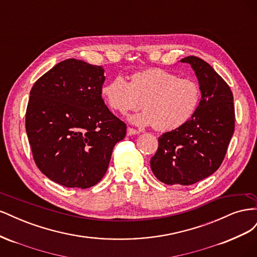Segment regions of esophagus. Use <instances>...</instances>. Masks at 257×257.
Listing matches in <instances>:
<instances>
[{
    "mask_svg": "<svg viewBox=\"0 0 257 257\" xmlns=\"http://www.w3.org/2000/svg\"><path fill=\"white\" fill-rule=\"evenodd\" d=\"M126 134H127V136L137 135V134H139V131H137V130H135V128H132V127H127Z\"/></svg>",
    "mask_w": 257,
    "mask_h": 257,
    "instance_id": "obj_1",
    "label": "esophagus"
}]
</instances>
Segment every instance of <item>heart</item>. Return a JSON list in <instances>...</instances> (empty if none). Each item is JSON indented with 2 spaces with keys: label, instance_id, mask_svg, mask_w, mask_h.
<instances>
[{
  "label": "heart",
  "instance_id": "b5f03b06",
  "mask_svg": "<svg viewBox=\"0 0 257 257\" xmlns=\"http://www.w3.org/2000/svg\"><path fill=\"white\" fill-rule=\"evenodd\" d=\"M100 92L107 105L122 114L139 109L143 103L145 110L131 116V122L153 125L160 132L182 126L195 113L200 100L197 82L155 67L133 74L130 82L115 76Z\"/></svg>",
  "mask_w": 257,
  "mask_h": 257
}]
</instances>
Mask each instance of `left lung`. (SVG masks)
I'll return each instance as SVG.
<instances>
[{"instance_id": "left-lung-1", "label": "left lung", "mask_w": 257, "mask_h": 257, "mask_svg": "<svg viewBox=\"0 0 257 257\" xmlns=\"http://www.w3.org/2000/svg\"><path fill=\"white\" fill-rule=\"evenodd\" d=\"M197 77L201 98L192 118L163 134L150 166L165 184H194L222 164L235 130L234 97L228 84L211 65L197 57L181 59Z\"/></svg>"}]
</instances>
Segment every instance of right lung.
Wrapping results in <instances>:
<instances>
[{"instance_id": "1", "label": "right lung", "mask_w": 257, "mask_h": 257, "mask_svg": "<svg viewBox=\"0 0 257 257\" xmlns=\"http://www.w3.org/2000/svg\"><path fill=\"white\" fill-rule=\"evenodd\" d=\"M104 68L67 59L38 79L30 92L26 130L35 164L51 181L88 189L107 172L126 124L102 98Z\"/></svg>"}]
</instances>
